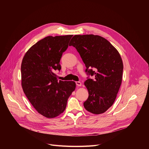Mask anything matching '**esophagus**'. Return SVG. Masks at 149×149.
Masks as SVG:
<instances>
[{"label": "esophagus", "instance_id": "esophagus-1", "mask_svg": "<svg viewBox=\"0 0 149 149\" xmlns=\"http://www.w3.org/2000/svg\"><path fill=\"white\" fill-rule=\"evenodd\" d=\"M75 83H76L77 86H78V87H81L82 86L81 82L79 81H77V82H75Z\"/></svg>", "mask_w": 149, "mask_h": 149}]
</instances>
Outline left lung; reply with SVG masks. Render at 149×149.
Here are the masks:
<instances>
[{
	"label": "left lung",
	"instance_id": "left-lung-1",
	"mask_svg": "<svg viewBox=\"0 0 149 149\" xmlns=\"http://www.w3.org/2000/svg\"><path fill=\"white\" fill-rule=\"evenodd\" d=\"M69 45L79 52L87 74L95 77L84 82L89 95L84 107L93 114L105 113L115 101L121 84L123 63L119 52L107 39L92 34L74 35Z\"/></svg>",
	"mask_w": 149,
	"mask_h": 149
}]
</instances>
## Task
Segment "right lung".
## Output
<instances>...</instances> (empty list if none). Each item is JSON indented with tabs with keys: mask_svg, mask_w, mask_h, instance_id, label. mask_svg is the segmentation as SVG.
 Masks as SVG:
<instances>
[{
	"mask_svg": "<svg viewBox=\"0 0 149 149\" xmlns=\"http://www.w3.org/2000/svg\"><path fill=\"white\" fill-rule=\"evenodd\" d=\"M72 36H47L32 46L22 59L23 91L36 110L47 118L56 117L64 111L76 87L74 81H58L54 73L61 69L60 59Z\"/></svg>",
	"mask_w": 149,
	"mask_h": 149,
	"instance_id": "1",
	"label": "right lung"
}]
</instances>
